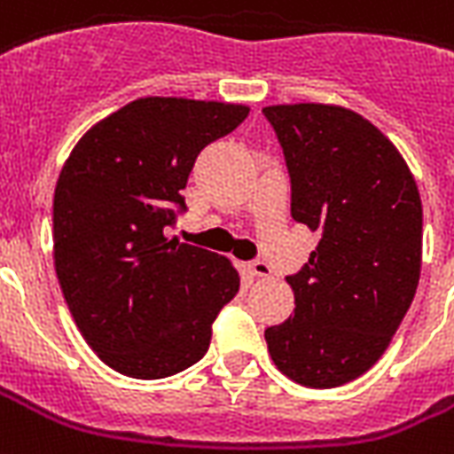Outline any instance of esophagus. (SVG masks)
Segmentation results:
<instances>
[{
	"instance_id": "34e87169",
	"label": "esophagus",
	"mask_w": 454,
	"mask_h": 454,
	"mask_svg": "<svg viewBox=\"0 0 454 454\" xmlns=\"http://www.w3.org/2000/svg\"><path fill=\"white\" fill-rule=\"evenodd\" d=\"M247 271H250V276H257V278H269L271 276V266L266 264V262H250L247 264Z\"/></svg>"
}]
</instances>
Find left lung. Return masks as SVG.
Wrapping results in <instances>:
<instances>
[{
  "instance_id": "1",
  "label": "left lung",
  "mask_w": 454,
  "mask_h": 454,
  "mask_svg": "<svg viewBox=\"0 0 454 454\" xmlns=\"http://www.w3.org/2000/svg\"><path fill=\"white\" fill-rule=\"evenodd\" d=\"M281 140L297 223L319 231L286 281L295 314L264 331L269 355L307 388H335L388 350L421 273V197L410 166L372 121L338 104L262 109Z\"/></svg>"
}]
</instances>
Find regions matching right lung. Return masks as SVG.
<instances>
[{"label": "right lung", "instance_id": "1", "mask_svg": "<svg viewBox=\"0 0 454 454\" xmlns=\"http://www.w3.org/2000/svg\"><path fill=\"white\" fill-rule=\"evenodd\" d=\"M245 104L140 97L75 143L54 190V269L85 342L130 379L204 357L240 288L228 257L166 238L197 154L238 128Z\"/></svg>", "mask_w": 454, "mask_h": 454}]
</instances>
